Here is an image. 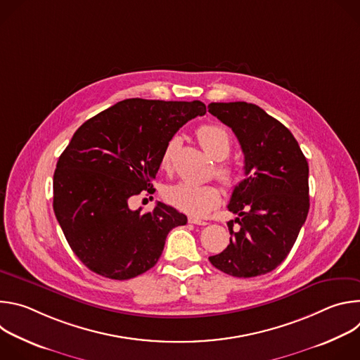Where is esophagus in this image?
<instances>
[{
  "instance_id": "obj_1",
  "label": "esophagus",
  "mask_w": 360,
  "mask_h": 360,
  "mask_svg": "<svg viewBox=\"0 0 360 360\" xmlns=\"http://www.w3.org/2000/svg\"><path fill=\"white\" fill-rule=\"evenodd\" d=\"M188 222L189 224H192V225H199V226H205V225H208V222H205V221H202V219H198V218H189L188 219Z\"/></svg>"
}]
</instances>
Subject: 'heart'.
Returning a JSON list of instances; mask_svg holds the SVG:
<instances>
[{
    "mask_svg": "<svg viewBox=\"0 0 360 360\" xmlns=\"http://www.w3.org/2000/svg\"><path fill=\"white\" fill-rule=\"evenodd\" d=\"M196 135L203 149L215 161H224L225 158H228L232 141L229 132L224 127L215 124H205L198 129ZM178 146V136L171 138L167 143L161 157V167L164 171H171L172 160ZM217 175L228 186H232L236 181V171L231 165L224 162L218 164ZM165 198L179 211L192 217L202 218L207 217L214 208L218 207L221 202V191L218 189V186L211 184L196 185L189 182H178L167 188Z\"/></svg>",
    "mask_w": 360,
    "mask_h": 360,
    "instance_id": "heart-1",
    "label": "heart"
}]
</instances>
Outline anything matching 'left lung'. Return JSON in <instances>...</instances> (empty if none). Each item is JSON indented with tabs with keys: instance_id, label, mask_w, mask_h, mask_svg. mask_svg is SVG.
Instances as JSON below:
<instances>
[{
	"instance_id": "1",
	"label": "left lung",
	"mask_w": 360,
	"mask_h": 360,
	"mask_svg": "<svg viewBox=\"0 0 360 360\" xmlns=\"http://www.w3.org/2000/svg\"><path fill=\"white\" fill-rule=\"evenodd\" d=\"M208 108L236 135L246 176L228 203L238 215L228 222L229 245L210 262L236 278L265 275L285 261L309 212V167L292 132L258 105L212 102Z\"/></svg>"
}]
</instances>
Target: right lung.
I'll return each instance as SVG.
<instances>
[{"mask_svg": "<svg viewBox=\"0 0 360 360\" xmlns=\"http://www.w3.org/2000/svg\"><path fill=\"white\" fill-rule=\"evenodd\" d=\"M207 114L200 101L129 98L84 122L54 172V212L78 259L115 281L155 266L169 231L186 217L164 202L132 211L129 199L153 193L162 152L176 131Z\"/></svg>", "mask_w": 360, "mask_h": 360, "instance_id": "right-lung-1", "label": "right lung"}]
</instances>
